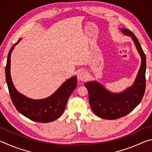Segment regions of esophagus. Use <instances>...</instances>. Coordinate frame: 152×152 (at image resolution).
Wrapping results in <instances>:
<instances>
[{"label": "esophagus", "instance_id": "1", "mask_svg": "<svg viewBox=\"0 0 152 152\" xmlns=\"http://www.w3.org/2000/svg\"><path fill=\"white\" fill-rule=\"evenodd\" d=\"M77 78L80 81H84L88 78V74H87L85 70H81L78 72V74H77Z\"/></svg>", "mask_w": 152, "mask_h": 152}]
</instances>
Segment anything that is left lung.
<instances>
[{"label":"left lung","mask_w":152,"mask_h":152,"mask_svg":"<svg viewBox=\"0 0 152 152\" xmlns=\"http://www.w3.org/2000/svg\"><path fill=\"white\" fill-rule=\"evenodd\" d=\"M121 32L132 37L141 59L140 68L133 85L120 93H113L98 82H88L84 84L88 90L92 111L98 117L109 120L119 119L132 112L140 103L145 90V53L137 38L130 30L122 29Z\"/></svg>","instance_id":"obj_1"}]
</instances>
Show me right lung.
<instances>
[{
  "instance_id": "1",
  "label": "right lung",
  "mask_w": 152,
  "mask_h": 152,
  "mask_svg": "<svg viewBox=\"0 0 152 152\" xmlns=\"http://www.w3.org/2000/svg\"><path fill=\"white\" fill-rule=\"evenodd\" d=\"M20 40L10 50L5 67L6 81L12 102L18 111L28 119L40 123L51 122L60 117L65 110L69 97L76 87V77L67 80L54 93L44 99L33 100L19 93L12 82L10 68L11 52Z\"/></svg>"
}]
</instances>
